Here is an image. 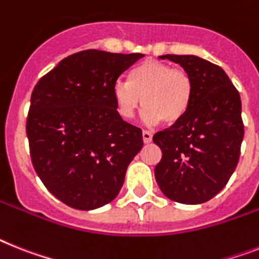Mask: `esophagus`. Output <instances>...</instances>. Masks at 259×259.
I'll use <instances>...</instances> for the list:
<instances>
[{"label":"esophagus","instance_id":"34e87169","mask_svg":"<svg viewBox=\"0 0 259 259\" xmlns=\"http://www.w3.org/2000/svg\"><path fill=\"white\" fill-rule=\"evenodd\" d=\"M142 138H143V142L145 143H150L153 141V134L147 132V130H143L142 132Z\"/></svg>","mask_w":259,"mask_h":259}]
</instances>
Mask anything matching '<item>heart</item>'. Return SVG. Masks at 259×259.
<instances>
[{"instance_id":"obj_1","label":"heart","mask_w":259,"mask_h":259,"mask_svg":"<svg viewBox=\"0 0 259 259\" xmlns=\"http://www.w3.org/2000/svg\"><path fill=\"white\" fill-rule=\"evenodd\" d=\"M193 87L190 75L167 63L145 60L129 73V82L117 81L113 99L117 113L130 119L143 104L142 118L147 125L177 123L190 109Z\"/></svg>"}]
</instances>
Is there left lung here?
Wrapping results in <instances>:
<instances>
[{
	"label": "left lung",
	"mask_w": 259,
	"mask_h": 259,
	"mask_svg": "<svg viewBox=\"0 0 259 259\" xmlns=\"http://www.w3.org/2000/svg\"><path fill=\"white\" fill-rule=\"evenodd\" d=\"M192 80L190 109L153 137L162 150L155 179L168 199L201 204L223 190L240 159L244 138L241 99L221 67L195 55H162Z\"/></svg>",
	"instance_id": "1"
}]
</instances>
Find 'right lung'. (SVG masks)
<instances>
[{
    "label": "right lung",
    "instance_id": "add662e5",
    "mask_svg": "<svg viewBox=\"0 0 259 259\" xmlns=\"http://www.w3.org/2000/svg\"><path fill=\"white\" fill-rule=\"evenodd\" d=\"M142 56L76 52L32 91L26 123L32 166L68 207L91 210L110 203L142 149V130L121 118L113 99L121 73Z\"/></svg>",
    "mask_w": 259,
    "mask_h": 259
}]
</instances>
